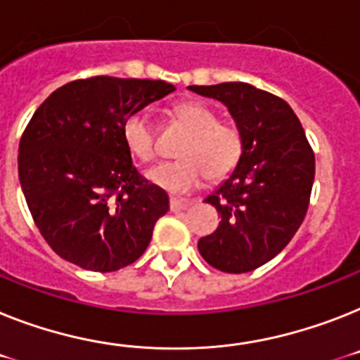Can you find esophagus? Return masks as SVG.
<instances>
[{
	"label": "esophagus",
	"instance_id": "1",
	"mask_svg": "<svg viewBox=\"0 0 360 360\" xmlns=\"http://www.w3.org/2000/svg\"><path fill=\"white\" fill-rule=\"evenodd\" d=\"M190 205H192V201H188V199H177V198L170 199V208L174 210V212H181V210L188 208Z\"/></svg>",
	"mask_w": 360,
	"mask_h": 360
}]
</instances>
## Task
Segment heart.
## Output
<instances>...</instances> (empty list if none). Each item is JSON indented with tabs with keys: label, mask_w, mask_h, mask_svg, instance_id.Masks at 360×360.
<instances>
[{
	"label": "heart",
	"mask_w": 360,
	"mask_h": 360,
	"mask_svg": "<svg viewBox=\"0 0 360 360\" xmlns=\"http://www.w3.org/2000/svg\"><path fill=\"white\" fill-rule=\"evenodd\" d=\"M175 115L190 129V137L179 150L183 159L153 166L146 174L150 183L172 194H185L198 188L207 175L217 181L232 174L243 155L240 128L219 122L216 111L203 102H183L175 108ZM122 139L137 161L155 159V129L146 111H135L124 120Z\"/></svg>",
	"instance_id": "1"
}]
</instances>
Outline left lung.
I'll return each mask as SVG.
<instances>
[{"mask_svg": "<svg viewBox=\"0 0 360 360\" xmlns=\"http://www.w3.org/2000/svg\"><path fill=\"white\" fill-rule=\"evenodd\" d=\"M216 98L243 135V155L205 201L221 221L198 241L199 255L223 273H249L288 245L306 217L315 155L300 120L280 96L245 82L188 86Z\"/></svg>", "mask_w": 360, "mask_h": 360, "instance_id": "left-lung-1", "label": "left lung"}]
</instances>
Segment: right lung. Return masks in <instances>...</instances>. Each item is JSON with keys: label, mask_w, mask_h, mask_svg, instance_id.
Returning a JSON list of instances; mask_svg holds the SVG:
<instances>
[{"label": "right lung", "mask_w": 360, "mask_h": 360, "mask_svg": "<svg viewBox=\"0 0 360 360\" xmlns=\"http://www.w3.org/2000/svg\"><path fill=\"white\" fill-rule=\"evenodd\" d=\"M172 91L162 80L93 77L58 87L32 115L18 174L36 226L63 259L111 273L143 256L170 203L134 166L122 124Z\"/></svg>", "instance_id": "add662e5"}]
</instances>
